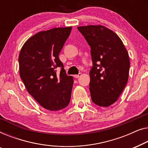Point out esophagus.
Wrapping results in <instances>:
<instances>
[{
    "instance_id": "34e87169",
    "label": "esophagus",
    "mask_w": 148,
    "mask_h": 148,
    "mask_svg": "<svg viewBox=\"0 0 148 148\" xmlns=\"http://www.w3.org/2000/svg\"><path fill=\"white\" fill-rule=\"evenodd\" d=\"M82 73H79L78 74H76V75H74V77L76 78H80V77H81L82 76Z\"/></svg>"
}]
</instances>
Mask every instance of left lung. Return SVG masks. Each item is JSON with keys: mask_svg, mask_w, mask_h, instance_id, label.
Listing matches in <instances>:
<instances>
[{"mask_svg": "<svg viewBox=\"0 0 148 148\" xmlns=\"http://www.w3.org/2000/svg\"><path fill=\"white\" fill-rule=\"evenodd\" d=\"M78 29L90 46L91 99L97 105L109 107L127 82L130 67L127 51L118 35L105 27L88 25Z\"/></svg>", "mask_w": 148, "mask_h": 148, "instance_id": "8db88e82", "label": "left lung"}]
</instances>
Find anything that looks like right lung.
I'll return each mask as SVG.
<instances>
[{"mask_svg":"<svg viewBox=\"0 0 148 148\" xmlns=\"http://www.w3.org/2000/svg\"><path fill=\"white\" fill-rule=\"evenodd\" d=\"M71 31L69 27L37 33L25 43L18 56L20 76L28 92L50 111L64 109L70 101L73 77L66 73L59 54Z\"/></svg>","mask_w":148,"mask_h":148,"instance_id":"1","label":"right lung"}]
</instances>
